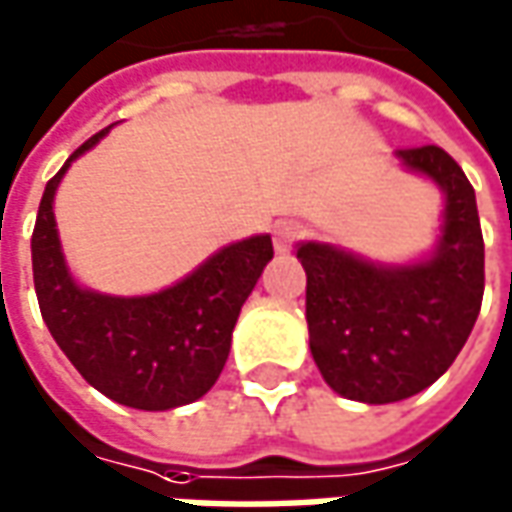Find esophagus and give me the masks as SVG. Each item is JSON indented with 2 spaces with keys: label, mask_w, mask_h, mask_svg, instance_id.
Listing matches in <instances>:
<instances>
[{
  "label": "esophagus",
  "mask_w": 512,
  "mask_h": 512,
  "mask_svg": "<svg viewBox=\"0 0 512 512\" xmlns=\"http://www.w3.org/2000/svg\"><path fill=\"white\" fill-rule=\"evenodd\" d=\"M302 238V224L297 221H277L274 224V249L285 255L291 252V246Z\"/></svg>",
  "instance_id": "34e87169"
}]
</instances>
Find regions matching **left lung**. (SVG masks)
Segmentation results:
<instances>
[{
	"instance_id": "obj_1",
	"label": "left lung",
	"mask_w": 512,
	"mask_h": 512,
	"mask_svg": "<svg viewBox=\"0 0 512 512\" xmlns=\"http://www.w3.org/2000/svg\"><path fill=\"white\" fill-rule=\"evenodd\" d=\"M395 159L443 193L434 249L409 263H381L300 241L311 356L342 398L395 403L431 387L460 356L485 291V243L471 182L437 145Z\"/></svg>"
}]
</instances>
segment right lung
<instances>
[{
	"instance_id": "add662e5",
	"label": "right lung",
	"mask_w": 512,
	"mask_h": 512,
	"mask_svg": "<svg viewBox=\"0 0 512 512\" xmlns=\"http://www.w3.org/2000/svg\"><path fill=\"white\" fill-rule=\"evenodd\" d=\"M111 131L86 139L52 176L33 229V283L52 339L75 370L111 401L165 412L207 395L224 370L232 330L274 249L252 235L218 249L201 266L154 294L114 297L81 285L66 266L55 193L72 162Z\"/></svg>"
}]
</instances>
